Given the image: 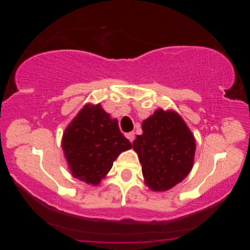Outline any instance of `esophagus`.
Listing matches in <instances>:
<instances>
[{
    "label": "esophagus",
    "mask_w": 250,
    "mask_h": 250,
    "mask_svg": "<svg viewBox=\"0 0 250 250\" xmlns=\"http://www.w3.org/2000/svg\"><path fill=\"white\" fill-rule=\"evenodd\" d=\"M125 137H126V139H128L130 142H133V140H134V132L125 133Z\"/></svg>",
    "instance_id": "1"
}]
</instances>
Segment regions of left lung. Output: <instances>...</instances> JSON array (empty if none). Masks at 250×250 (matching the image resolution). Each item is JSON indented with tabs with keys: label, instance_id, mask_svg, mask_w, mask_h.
<instances>
[{
	"label": "left lung",
	"instance_id": "1",
	"mask_svg": "<svg viewBox=\"0 0 250 250\" xmlns=\"http://www.w3.org/2000/svg\"><path fill=\"white\" fill-rule=\"evenodd\" d=\"M142 131L132 147L139 155L146 184L154 192L167 191L191 172L195 139L173 110H156L142 122Z\"/></svg>",
	"mask_w": 250,
	"mask_h": 250
}]
</instances>
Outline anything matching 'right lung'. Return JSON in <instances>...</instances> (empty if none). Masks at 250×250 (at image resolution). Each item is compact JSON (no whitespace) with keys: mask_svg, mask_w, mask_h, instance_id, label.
Returning a JSON list of instances; mask_svg holds the SVG:
<instances>
[{"mask_svg":"<svg viewBox=\"0 0 250 250\" xmlns=\"http://www.w3.org/2000/svg\"><path fill=\"white\" fill-rule=\"evenodd\" d=\"M62 146L73 176L98 185L131 143L120 132L118 120L111 119L100 104H88L66 128Z\"/></svg>","mask_w":250,"mask_h":250,"instance_id":"right-lung-1","label":"right lung"}]
</instances>
